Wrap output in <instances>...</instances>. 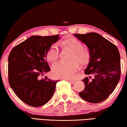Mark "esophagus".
I'll list each match as a JSON object with an SVG mask.
<instances>
[{
    "instance_id": "1",
    "label": "esophagus",
    "mask_w": 127,
    "mask_h": 127,
    "mask_svg": "<svg viewBox=\"0 0 127 127\" xmlns=\"http://www.w3.org/2000/svg\"><path fill=\"white\" fill-rule=\"evenodd\" d=\"M68 82H69L70 83H73L74 82H76V81L74 80V79H66Z\"/></svg>"
}]
</instances>
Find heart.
I'll list each match as a JSON object with an SVG mask.
<instances>
[{
	"mask_svg": "<svg viewBox=\"0 0 127 127\" xmlns=\"http://www.w3.org/2000/svg\"><path fill=\"white\" fill-rule=\"evenodd\" d=\"M61 45L69 49L73 52L71 62H59L53 66V74L56 78L62 79L72 78L79 68L76 60L81 65H85L89 63L90 54L86 50L83 49V46L80 41L72 37L68 38L61 42ZM59 54L58 45L54 44L48 50L47 58L50 62L54 63L58 59Z\"/></svg>",
	"mask_w": 127,
	"mask_h": 127,
	"instance_id": "b5f03b06",
	"label": "heart"
}]
</instances>
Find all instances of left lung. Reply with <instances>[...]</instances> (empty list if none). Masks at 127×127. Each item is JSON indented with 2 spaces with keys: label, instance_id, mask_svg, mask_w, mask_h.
I'll return each instance as SVG.
<instances>
[{
  "label": "left lung",
  "instance_id": "obj_1",
  "mask_svg": "<svg viewBox=\"0 0 127 127\" xmlns=\"http://www.w3.org/2000/svg\"><path fill=\"white\" fill-rule=\"evenodd\" d=\"M74 35L89 49L90 59L85 74L94 76L91 80L87 77L83 79L85 88L79 95L90 103L102 102L112 94L120 80L119 50L112 42L97 33Z\"/></svg>",
  "mask_w": 127,
  "mask_h": 127
}]
</instances>
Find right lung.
<instances>
[{
  "label": "right lung",
  "instance_id": "right-lung-1",
  "mask_svg": "<svg viewBox=\"0 0 127 127\" xmlns=\"http://www.w3.org/2000/svg\"><path fill=\"white\" fill-rule=\"evenodd\" d=\"M60 39L59 35L32 36L14 47L8 57V79L18 97L31 106L46 104L52 97L58 80L40 77L50 71L46 54Z\"/></svg>",
  "mask_w": 127,
  "mask_h": 127
}]
</instances>
